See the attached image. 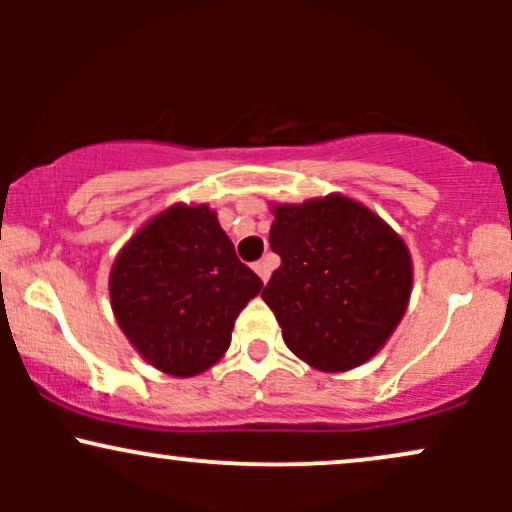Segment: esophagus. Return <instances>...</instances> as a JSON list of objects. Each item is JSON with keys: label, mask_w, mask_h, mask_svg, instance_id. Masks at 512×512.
Returning <instances> with one entry per match:
<instances>
[{"label": "esophagus", "mask_w": 512, "mask_h": 512, "mask_svg": "<svg viewBox=\"0 0 512 512\" xmlns=\"http://www.w3.org/2000/svg\"><path fill=\"white\" fill-rule=\"evenodd\" d=\"M257 272V276H260L262 281H267L269 279V274H272V260H260V262H255V267H252Z\"/></svg>", "instance_id": "esophagus-1"}]
</instances>
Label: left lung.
<instances>
[{"label": "left lung", "instance_id": "8db88e82", "mask_svg": "<svg viewBox=\"0 0 512 512\" xmlns=\"http://www.w3.org/2000/svg\"><path fill=\"white\" fill-rule=\"evenodd\" d=\"M269 245L281 257L264 286L289 349L310 368L346 373L370 361L407 313V243L356 199L332 192L272 204Z\"/></svg>", "mask_w": 512, "mask_h": 512}]
</instances>
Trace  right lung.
<instances>
[{
    "mask_svg": "<svg viewBox=\"0 0 512 512\" xmlns=\"http://www.w3.org/2000/svg\"><path fill=\"white\" fill-rule=\"evenodd\" d=\"M108 289L134 351L161 373L195 378L226 354L233 322L262 281L209 204L175 202L122 245Z\"/></svg>",
    "mask_w": 512,
    "mask_h": 512,
    "instance_id": "add662e5",
    "label": "right lung"
}]
</instances>
